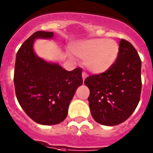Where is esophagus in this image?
Instances as JSON below:
<instances>
[{
  "label": "esophagus",
  "instance_id": "obj_1",
  "mask_svg": "<svg viewBox=\"0 0 153 153\" xmlns=\"http://www.w3.org/2000/svg\"><path fill=\"white\" fill-rule=\"evenodd\" d=\"M82 79H83V80H85V79H86V78L87 77V74H86V72H84V71H82Z\"/></svg>",
  "mask_w": 153,
  "mask_h": 153
}]
</instances>
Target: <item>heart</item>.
Instances as JSON below:
<instances>
[{"label":"heart","instance_id":"1","mask_svg":"<svg viewBox=\"0 0 153 153\" xmlns=\"http://www.w3.org/2000/svg\"><path fill=\"white\" fill-rule=\"evenodd\" d=\"M76 57L85 59L84 64L93 74H102L111 67L119 53L117 42L112 39H96L80 42L73 47Z\"/></svg>","mask_w":153,"mask_h":153}]
</instances>
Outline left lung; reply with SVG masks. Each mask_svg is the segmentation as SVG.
Returning <instances> with one entry per match:
<instances>
[{"instance_id":"obj_1","label":"left lung","mask_w":153,"mask_h":153,"mask_svg":"<svg viewBox=\"0 0 153 153\" xmlns=\"http://www.w3.org/2000/svg\"><path fill=\"white\" fill-rule=\"evenodd\" d=\"M84 83L89 89L88 101L96 122L114 126L125 121L138 105L142 88L141 60L135 48L121 39L114 64L105 72L89 75Z\"/></svg>"}]
</instances>
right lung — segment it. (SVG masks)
<instances>
[{"label":"right lung","mask_w":153,"mask_h":153,"mask_svg":"<svg viewBox=\"0 0 153 153\" xmlns=\"http://www.w3.org/2000/svg\"><path fill=\"white\" fill-rule=\"evenodd\" d=\"M53 36L51 32L33 33L18 50L15 63L13 81L18 102L32 120L43 125L62 122L76 90L82 84L80 67L67 71L34 53L35 39Z\"/></svg>","instance_id":"add662e5"}]
</instances>
